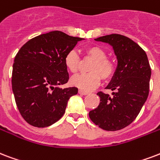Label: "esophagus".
<instances>
[{"label":"esophagus","instance_id":"esophagus-1","mask_svg":"<svg viewBox=\"0 0 160 160\" xmlns=\"http://www.w3.org/2000/svg\"><path fill=\"white\" fill-rule=\"evenodd\" d=\"M79 94L85 96V95H88L89 92H87V91H82V90H79Z\"/></svg>","mask_w":160,"mask_h":160}]
</instances>
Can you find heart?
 I'll return each mask as SVG.
<instances>
[{
  "mask_svg": "<svg viewBox=\"0 0 160 160\" xmlns=\"http://www.w3.org/2000/svg\"><path fill=\"white\" fill-rule=\"evenodd\" d=\"M85 56L93 59L88 74H80L71 78L72 85L82 90L91 91L98 86L102 79L108 80L115 74L116 65L107 57V52L99 46H91L85 49ZM64 65L69 72L75 74L80 69V58L75 50L69 51L64 57Z\"/></svg>",
  "mask_w": 160,
  "mask_h": 160,
  "instance_id": "1",
  "label": "heart"
}]
</instances>
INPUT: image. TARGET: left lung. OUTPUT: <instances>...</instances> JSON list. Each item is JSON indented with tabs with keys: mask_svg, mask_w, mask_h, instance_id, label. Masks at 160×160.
<instances>
[{
	"mask_svg": "<svg viewBox=\"0 0 160 160\" xmlns=\"http://www.w3.org/2000/svg\"><path fill=\"white\" fill-rule=\"evenodd\" d=\"M95 40L112 46L118 66L106 87L114 91L112 96L98 92L100 104L89 112V117L101 128L118 131L135 120L148 98L150 65L145 51L128 37L110 34Z\"/></svg>",
	"mask_w": 160,
	"mask_h": 160,
	"instance_id": "obj_1",
	"label": "left lung"
}]
</instances>
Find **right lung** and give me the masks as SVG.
Here are the masks:
<instances>
[{
  "label": "right lung",
  "mask_w": 160,
  "mask_h": 160,
  "mask_svg": "<svg viewBox=\"0 0 160 160\" xmlns=\"http://www.w3.org/2000/svg\"><path fill=\"white\" fill-rule=\"evenodd\" d=\"M82 39L53 31L32 38L18 51L12 69V91L28 123L45 128L63 117L69 99L78 93L76 87H58L69 80L64 57Z\"/></svg>",
  "instance_id": "1"
}]
</instances>
